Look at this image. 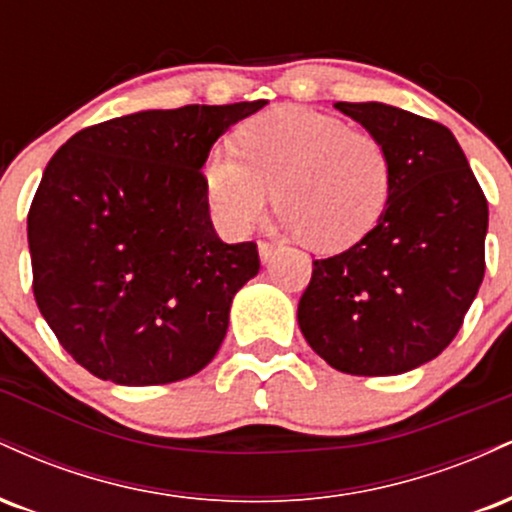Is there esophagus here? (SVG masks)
Instances as JSON below:
<instances>
[{"instance_id": "1", "label": "esophagus", "mask_w": 512, "mask_h": 512, "mask_svg": "<svg viewBox=\"0 0 512 512\" xmlns=\"http://www.w3.org/2000/svg\"><path fill=\"white\" fill-rule=\"evenodd\" d=\"M257 250H260V260L267 264V262L274 260V255H276V250H279V245L269 243V240H260V243H257Z\"/></svg>"}]
</instances>
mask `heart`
Segmentation results:
<instances>
[{
  "label": "heart",
  "instance_id": "heart-1",
  "mask_svg": "<svg viewBox=\"0 0 512 512\" xmlns=\"http://www.w3.org/2000/svg\"><path fill=\"white\" fill-rule=\"evenodd\" d=\"M392 166L375 134L305 108H276L240 125L236 154L214 149L202 166L211 216L233 236L248 233L269 202L310 248L337 252L378 223Z\"/></svg>",
  "mask_w": 512,
  "mask_h": 512
}]
</instances>
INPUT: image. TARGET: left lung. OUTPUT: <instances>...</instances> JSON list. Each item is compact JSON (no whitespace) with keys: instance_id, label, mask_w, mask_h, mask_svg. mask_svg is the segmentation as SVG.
Listing matches in <instances>:
<instances>
[{"instance_id":"8db88e82","label":"left lung","mask_w":512,"mask_h":512,"mask_svg":"<svg viewBox=\"0 0 512 512\" xmlns=\"http://www.w3.org/2000/svg\"><path fill=\"white\" fill-rule=\"evenodd\" d=\"M334 108L385 144L390 199L356 245L313 262L298 325L342 373H407L455 339L477 298L489 204L440 122L375 101Z\"/></svg>"}]
</instances>
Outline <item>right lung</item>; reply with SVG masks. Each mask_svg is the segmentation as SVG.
I'll list each match as a JSON object with an SVG mask.
<instances>
[{
  "mask_svg": "<svg viewBox=\"0 0 512 512\" xmlns=\"http://www.w3.org/2000/svg\"><path fill=\"white\" fill-rule=\"evenodd\" d=\"M264 105L142 110L81 129L50 158L28 211L33 293L88 373L166 385L216 356L260 255L216 236L202 166Z\"/></svg>",
  "mask_w": 512,
  "mask_h": 512,
  "instance_id": "add662e5",
  "label": "right lung"
}]
</instances>
